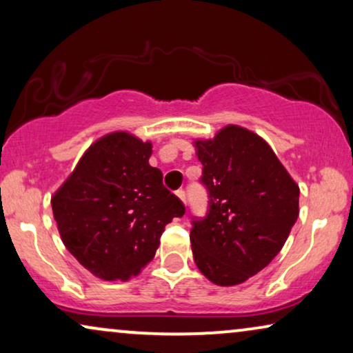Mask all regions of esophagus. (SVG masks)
Masks as SVG:
<instances>
[{
  "label": "esophagus",
  "instance_id": "esophagus-1",
  "mask_svg": "<svg viewBox=\"0 0 353 353\" xmlns=\"http://www.w3.org/2000/svg\"><path fill=\"white\" fill-rule=\"evenodd\" d=\"M176 196L180 197V199L183 201V204L186 205V192H185V190H178V191H176Z\"/></svg>",
  "mask_w": 353,
  "mask_h": 353
}]
</instances>
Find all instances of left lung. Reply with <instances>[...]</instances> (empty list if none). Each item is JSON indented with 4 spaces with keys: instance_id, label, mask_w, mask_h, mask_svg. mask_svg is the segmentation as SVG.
Segmentation results:
<instances>
[{
    "instance_id": "left-lung-1",
    "label": "left lung",
    "mask_w": 353,
    "mask_h": 353,
    "mask_svg": "<svg viewBox=\"0 0 353 353\" xmlns=\"http://www.w3.org/2000/svg\"><path fill=\"white\" fill-rule=\"evenodd\" d=\"M196 149L209 201L204 216H192V255L212 283L234 286L281 250L299 216V186L272 148L245 128L228 125Z\"/></svg>"
}]
</instances>
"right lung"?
<instances>
[{
    "instance_id": "obj_1",
    "label": "right lung",
    "mask_w": 353,
    "mask_h": 353,
    "mask_svg": "<svg viewBox=\"0 0 353 353\" xmlns=\"http://www.w3.org/2000/svg\"><path fill=\"white\" fill-rule=\"evenodd\" d=\"M151 143L128 133L96 141L52 197L62 243L105 281H127L156 255L167 223L185 204L149 165Z\"/></svg>"
}]
</instances>
